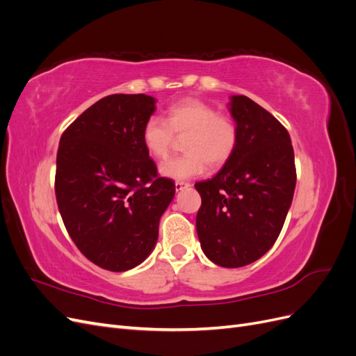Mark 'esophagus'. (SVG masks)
Instances as JSON below:
<instances>
[{
	"label": "esophagus",
	"instance_id": "esophagus-1",
	"mask_svg": "<svg viewBox=\"0 0 356 356\" xmlns=\"http://www.w3.org/2000/svg\"><path fill=\"white\" fill-rule=\"evenodd\" d=\"M187 187H190V182H187V181H177L175 182V190L177 191H179L182 188H187Z\"/></svg>",
	"mask_w": 356,
	"mask_h": 356
}]
</instances>
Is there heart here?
<instances>
[{"instance_id":"1","label":"heart","mask_w":356,"mask_h":356,"mask_svg":"<svg viewBox=\"0 0 356 356\" xmlns=\"http://www.w3.org/2000/svg\"><path fill=\"white\" fill-rule=\"evenodd\" d=\"M175 136H186L182 141L186 153L165 161L160 170L165 177L184 181L203 174L207 165L212 170L227 165L239 145V126L213 105L186 98L169 106L166 122L152 115L143 124L141 141L154 160L169 156Z\"/></svg>"}]
</instances>
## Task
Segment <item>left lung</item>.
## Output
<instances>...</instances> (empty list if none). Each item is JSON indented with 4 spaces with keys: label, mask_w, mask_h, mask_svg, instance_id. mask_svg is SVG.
<instances>
[{
    "label": "left lung",
    "mask_w": 356,
    "mask_h": 356,
    "mask_svg": "<svg viewBox=\"0 0 356 356\" xmlns=\"http://www.w3.org/2000/svg\"><path fill=\"white\" fill-rule=\"evenodd\" d=\"M239 145L212 179L196 182L200 246L221 267H242L263 257L281 233L293 202L297 172L282 123L243 95L232 96Z\"/></svg>",
    "instance_id": "1"
}]
</instances>
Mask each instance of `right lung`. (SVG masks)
Instances as JSON below:
<instances>
[{"instance_id": "1", "label": "right lung", "mask_w": 356, "mask_h": 356, "mask_svg": "<svg viewBox=\"0 0 356 356\" xmlns=\"http://www.w3.org/2000/svg\"><path fill=\"white\" fill-rule=\"evenodd\" d=\"M156 110L143 93L110 95L65 129L56 156L55 193L70 238L93 264L124 272L143 263L175 195L141 141Z\"/></svg>"}]
</instances>
